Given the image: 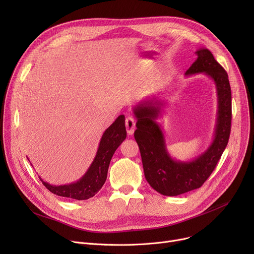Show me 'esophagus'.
<instances>
[{"label":"esophagus","mask_w":254,"mask_h":254,"mask_svg":"<svg viewBox=\"0 0 254 254\" xmlns=\"http://www.w3.org/2000/svg\"><path fill=\"white\" fill-rule=\"evenodd\" d=\"M126 127H127V135H132L134 134V131L136 129V122L135 119L128 116L126 119Z\"/></svg>","instance_id":"esophagus-1"}]
</instances>
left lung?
I'll list each match as a JSON object with an SVG mask.
<instances>
[{
    "mask_svg": "<svg viewBox=\"0 0 254 254\" xmlns=\"http://www.w3.org/2000/svg\"><path fill=\"white\" fill-rule=\"evenodd\" d=\"M197 59L185 75L205 73L215 83L218 112L215 135L209 148L191 162L173 159L167 151L163 131L155 119L163 103L148 101L134 108L137 117L135 140L139 145L144 175L151 188L168 196H175L196 190L214 171L226 145L232 124V92L228 73L216 62L210 50L199 48Z\"/></svg>",
    "mask_w": 254,
    "mask_h": 254,
    "instance_id": "8db88e82",
    "label": "left lung"
}]
</instances>
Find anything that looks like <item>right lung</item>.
Returning a JSON list of instances; mask_svg holds the SVG:
<instances>
[{
  "label": "right lung",
  "instance_id": "add662e5",
  "mask_svg": "<svg viewBox=\"0 0 254 254\" xmlns=\"http://www.w3.org/2000/svg\"><path fill=\"white\" fill-rule=\"evenodd\" d=\"M127 138L125 115H119L115 122L105 130L99 144L97 155L87 172L77 182L65 185H51L41 178L45 188L60 196L75 198L78 201L95 195L104 185L111 158L118 146Z\"/></svg>",
  "mask_w": 254,
  "mask_h": 254
}]
</instances>
